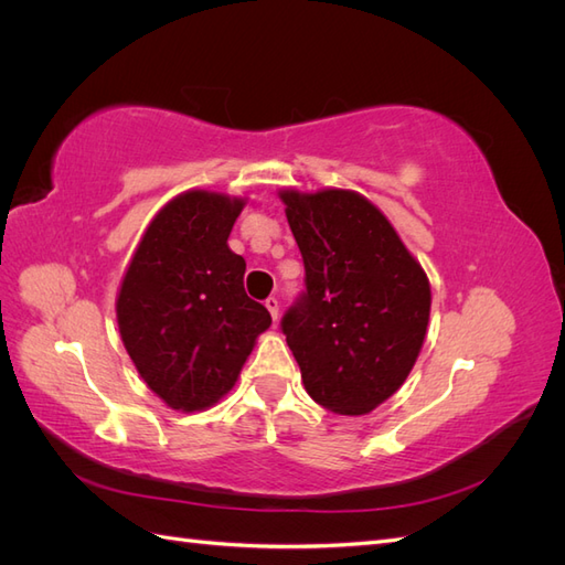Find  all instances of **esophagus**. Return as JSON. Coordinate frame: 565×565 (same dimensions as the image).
Returning <instances> with one entry per match:
<instances>
[{"label": "esophagus", "instance_id": "34e87169", "mask_svg": "<svg viewBox=\"0 0 565 565\" xmlns=\"http://www.w3.org/2000/svg\"><path fill=\"white\" fill-rule=\"evenodd\" d=\"M264 303H266V309H268L270 318L278 320V316H280V303H278V299H276V297H268Z\"/></svg>", "mask_w": 565, "mask_h": 565}]
</instances>
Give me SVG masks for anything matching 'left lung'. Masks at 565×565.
I'll list each match as a JSON object with an SVG mask.
<instances>
[{
    "instance_id": "left-lung-1",
    "label": "left lung",
    "mask_w": 565,
    "mask_h": 565,
    "mask_svg": "<svg viewBox=\"0 0 565 565\" xmlns=\"http://www.w3.org/2000/svg\"><path fill=\"white\" fill-rule=\"evenodd\" d=\"M306 295L282 318L303 388L339 415H365L415 367L431 285L384 212L344 188H282Z\"/></svg>"
}]
</instances>
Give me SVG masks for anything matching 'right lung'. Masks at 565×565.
I'll use <instances>...</instances> for the list:
<instances>
[{"label":"right lung","instance_id":"obj_1","mask_svg":"<svg viewBox=\"0 0 565 565\" xmlns=\"http://www.w3.org/2000/svg\"><path fill=\"white\" fill-rule=\"evenodd\" d=\"M247 198L193 188L152 216L115 301L122 344L146 386L200 413L235 386L270 313L245 295L228 235Z\"/></svg>","mask_w":565,"mask_h":565}]
</instances>
